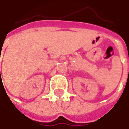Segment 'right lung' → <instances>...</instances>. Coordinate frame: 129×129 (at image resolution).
I'll list each match as a JSON object with an SVG mask.
<instances>
[{
    "mask_svg": "<svg viewBox=\"0 0 129 129\" xmlns=\"http://www.w3.org/2000/svg\"><path fill=\"white\" fill-rule=\"evenodd\" d=\"M0 70H1V69H0Z\"/></svg>",
    "mask_w": 129,
    "mask_h": 129,
    "instance_id": "add662e5",
    "label": "right lung"
}]
</instances>
